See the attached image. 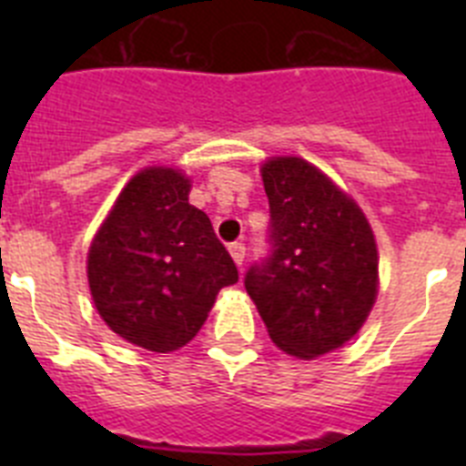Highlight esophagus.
<instances>
[{
	"instance_id": "esophagus-1",
	"label": "esophagus",
	"mask_w": 466,
	"mask_h": 466,
	"mask_svg": "<svg viewBox=\"0 0 466 466\" xmlns=\"http://www.w3.org/2000/svg\"><path fill=\"white\" fill-rule=\"evenodd\" d=\"M228 252L230 258L236 261L238 268H242V263H245V245L242 242H233V245H228Z\"/></svg>"
}]
</instances>
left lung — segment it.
Segmentation results:
<instances>
[{"mask_svg":"<svg viewBox=\"0 0 466 466\" xmlns=\"http://www.w3.org/2000/svg\"><path fill=\"white\" fill-rule=\"evenodd\" d=\"M273 254L245 289L268 336L296 360H317L357 336L378 299V245L364 209L299 156L261 163Z\"/></svg>","mask_w":466,"mask_h":466,"instance_id":"left-lung-1","label":"left lung"}]
</instances>
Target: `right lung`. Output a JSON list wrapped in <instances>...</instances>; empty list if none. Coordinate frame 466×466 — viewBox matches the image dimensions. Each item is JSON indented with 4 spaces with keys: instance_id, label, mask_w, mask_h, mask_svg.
Returning <instances> with one entry per match:
<instances>
[{
    "instance_id": "1",
    "label": "right lung",
    "mask_w": 466,
    "mask_h": 466,
    "mask_svg": "<svg viewBox=\"0 0 466 466\" xmlns=\"http://www.w3.org/2000/svg\"><path fill=\"white\" fill-rule=\"evenodd\" d=\"M191 177L149 166L130 177L88 247L95 310L126 343L149 352L184 348L238 268L209 217L188 203Z\"/></svg>"
}]
</instances>
